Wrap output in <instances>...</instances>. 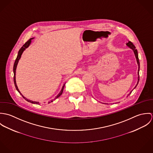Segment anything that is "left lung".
Returning a JSON list of instances; mask_svg holds the SVG:
<instances>
[{"label":"left lung","mask_w":153,"mask_h":153,"mask_svg":"<svg viewBox=\"0 0 153 153\" xmlns=\"http://www.w3.org/2000/svg\"><path fill=\"white\" fill-rule=\"evenodd\" d=\"M127 45L129 47V48H130L131 49H132V50H133V51H134V54H135V58H136V59H137V64H138V82H137V85H135V87H136L137 86V85H138V82H139V79H140V76H139V71H140V61H139V59H138V52H137V50L135 49V46L133 45V44L130 42V41H129L127 44ZM132 90L131 91V92H130V94L127 95V97L128 96H129L130 95V94H131V92H132Z\"/></svg>","instance_id":"8db88e82"}]
</instances>
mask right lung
Wrapping results in <instances>:
<instances>
[{
  "mask_svg": "<svg viewBox=\"0 0 153 153\" xmlns=\"http://www.w3.org/2000/svg\"><path fill=\"white\" fill-rule=\"evenodd\" d=\"M33 38H31V39H30L29 40H28L25 44H24L23 46H22V48L19 49V52H18V56H17V58H16V60H15V64H14V65H13V73H14V76H13V80H14V84H15V88H16V90L20 93V94L21 95H22V97H23V98L26 100V101H27V102H31V103H32V104H40V103L39 102H36V101H31V100H28V99H27L26 98H25V97H23V95H22V94L21 93V92L19 91V89H18V88L17 87V85H16V76H15V75H16V67H17V65H18V62H19V60L20 59V58H21V55H22V53H23V52L25 50V49L26 48H27L29 45H30V44L31 43V40ZM65 87V84L63 85V87L62 88V89L61 90V91H60V92L58 94V95L54 98V100H55V99H56V98H58L59 97H60L61 95V94H62V92H63V90H64V88ZM53 101V100H51V102H52Z\"/></svg>",
  "mask_w": 153,
  "mask_h": 153,
  "instance_id": "1",
  "label": "right lung"
}]
</instances>
